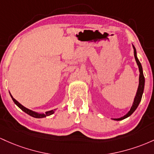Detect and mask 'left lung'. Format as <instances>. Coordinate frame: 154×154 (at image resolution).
<instances>
[{
	"instance_id": "left-lung-1",
	"label": "left lung",
	"mask_w": 154,
	"mask_h": 154,
	"mask_svg": "<svg viewBox=\"0 0 154 154\" xmlns=\"http://www.w3.org/2000/svg\"><path fill=\"white\" fill-rule=\"evenodd\" d=\"M133 48H134V58H135L136 62H137V64L138 65V68H139V71H140V77H139V86H138V89L137 91V94H136L135 97H134V102H133L132 106L131 107V109L128 113H127L125 116H124L123 117L119 119H114V120L116 121H120V120H123V119L127 118L129 117V116H131L133 113V112L136 109H137V106L139 105L140 103L141 99H142V96H143V90H144V86H145V78L144 75H143V68L142 65H141L140 63L139 60H138L137 57V52H136V49L134 48V46H133Z\"/></svg>"
}]
</instances>
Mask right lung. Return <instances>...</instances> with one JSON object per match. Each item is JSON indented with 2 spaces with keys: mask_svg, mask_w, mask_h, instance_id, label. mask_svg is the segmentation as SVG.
I'll return each instance as SVG.
<instances>
[{
  "mask_svg": "<svg viewBox=\"0 0 154 154\" xmlns=\"http://www.w3.org/2000/svg\"><path fill=\"white\" fill-rule=\"evenodd\" d=\"M10 95H11L12 100H13V101H14V103L15 104H16L17 106H18L19 108H20V109H21L22 110H23L24 112H25V113H27L28 115H30V116H31L34 117V118H38V119L44 118V117L48 116H50V115H51V114H53V113H54V110H50V111L46 112L45 114H44V113H42V114H41V113H35V112L32 111V110H31L27 109V108H26L25 107H24L23 105H22L20 103H19V102H17V100H15L14 98L13 97L11 96V94H10Z\"/></svg>",
  "mask_w": 154,
  "mask_h": 154,
  "instance_id": "obj_1",
  "label": "right lung"
}]
</instances>
